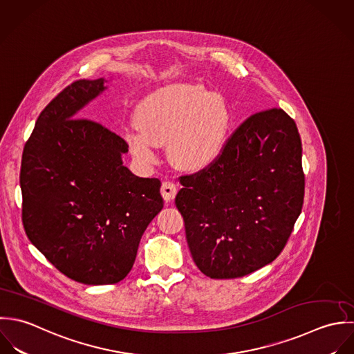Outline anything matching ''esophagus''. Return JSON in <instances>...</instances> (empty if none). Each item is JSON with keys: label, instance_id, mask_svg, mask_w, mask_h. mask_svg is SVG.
Returning a JSON list of instances; mask_svg holds the SVG:
<instances>
[{"label": "esophagus", "instance_id": "esophagus-1", "mask_svg": "<svg viewBox=\"0 0 354 354\" xmlns=\"http://www.w3.org/2000/svg\"><path fill=\"white\" fill-rule=\"evenodd\" d=\"M176 193H178V186L174 182H171V180L162 182V185H161V194H162L165 201L174 200Z\"/></svg>", "mask_w": 354, "mask_h": 354}]
</instances>
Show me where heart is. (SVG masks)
Segmentation results:
<instances>
[{
	"instance_id": "obj_1",
	"label": "heart",
	"mask_w": 354,
	"mask_h": 354,
	"mask_svg": "<svg viewBox=\"0 0 354 354\" xmlns=\"http://www.w3.org/2000/svg\"><path fill=\"white\" fill-rule=\"evenodd\" d=\"M137 126L126 130L133 154L142 162L154 160V146L169 142L168 153L179 167L197 169L221 153L230 129L224 98L198 84L161 88L143 100Z\"/></svg>"
}]
</instances>
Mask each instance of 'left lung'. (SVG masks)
<instances>
[{
  "mask_svg": "<svg viewBox=\"0 0 354 354\" xmlns=\"http://www.w3.org/2000/svg\"><path fill=\"white\" fill-rule=\"evenodd\" d=\"M179 182L175 205L200 271L234 279L260 270L282 253L304 205L295 122L281 108L250 115L214 161Z\"/></svg>",
  "mask_w": 354,
  "mask_h": 354,
  "instance_id": "left-lung-1",
  "label": "left lung"
}]
</instances>
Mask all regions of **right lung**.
<instances>
[{"label":"right lung","mask_w":354,"mask_h":354,"mask_svg":"<svg viewBox=\"0 0 354 354\" xmlns=\"http://www.w3.org/2000/svg\"><path fill=\"white\" fill-rule=\"evenodd\" d=\"M104 79L72 82L41 112L24 145L21 220L31 243L66 277L113 284L131 271L142 234L164 207L157 178L123 165L129 145L80 116Z\"/></svg>","instance_id":"right-lung-1"}]
</instances>
